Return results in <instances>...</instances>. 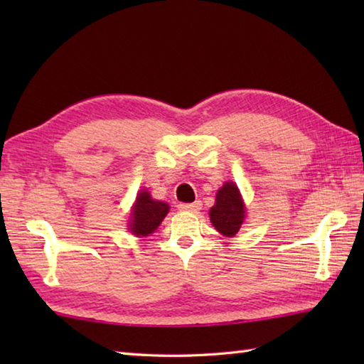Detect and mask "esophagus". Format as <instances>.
I'll list each match as a JSON object with an SVG mask.
<instances>
[{"instance_id":"34e87169","label":"esophagus","mask_w":364,"mask_h":364,"mask_svg":"<svg viewBox=\"0 0 364 364\" xmlns=\"http://www.w3.org/2000/svg\"><path fill=\"white\" fill-rule=\"evenodd\" d=\"M200 208H202V203L194 202V203H180L178 205V210L181 211H191V213H197Z\"/></svg>"}]
</instances>
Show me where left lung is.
Listing matches in <instances>:
<instances>
[{
	"mask_svg": "<svg viewBox=\"0 0 364 364\" xmlns=\"http://www.w3.org/2000/svg\"><path fill=\"white\" fill-rule=\"evenodd\" d=\"M245 208L235 183H225L215 196V205L211 208L210 218L215 230L225 236H235L241 228Z\"/></svg>",
	"mask_w": 364,
	"mask_h": 364,
	"instance_id": "8db88e82",
	"label": "left lung"
}]
</instances>
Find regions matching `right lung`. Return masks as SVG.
<instances>
[{
	"label": "right lung",
	"instance_id": "right-lung-1",
	"mask_svg": "<svg viewBox=\"0 0 364 364\" xmlns=\"http://www.w3.org/2000/svg\"><path fill=\"white\" fill-rule=\"evenodd\" d=\"M168 213V205L164 202H156L150 197L146 191H141L136 198V205L131 214V233L136 236H149L158 228L162 219Z\"/></svg>",
	"mask_w": 364,
	"mask_h": 364
}]
</instances>
